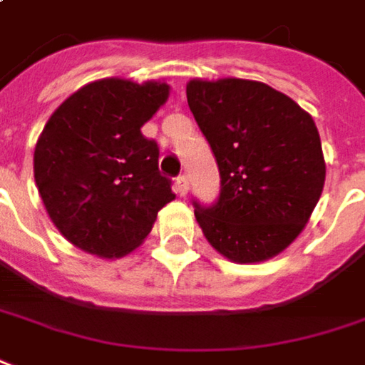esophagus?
I'll return each instance as SVG.
<instances>
[{
  "instance_id": "34e87169",
  "label": "esophagus",
  "mask_w": 365,
  "mask_h": 365,
  "mask_svg": "<svg viewBox=\"0 0 365 365\" xmlns=\"http://www.w3.org/2000/svg\"><path fill=\"white\" fill-rule=\"evenodd\" d=\"M175 188H177V192L180 197H185L188 192V178L182 175V177L177 178V182H175Z\"/></svg>"
}]
</instances>
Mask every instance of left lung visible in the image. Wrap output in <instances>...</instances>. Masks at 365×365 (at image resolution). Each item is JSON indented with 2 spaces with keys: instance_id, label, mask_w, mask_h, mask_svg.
Wrapping results in <instances>:
<instances>
[{
  "instance_id": "left-lung-1",
  "label": "left lung",
  "mask_w": 365,
  "mask_h": 365,
  "mask_svg": "<svg viewBox=\"0 0 365 365\" xmlns=\"http://www.w3.org/2000/svg\"><path fill=\"white\" fill-rule=\"evenodd\" d=\"M187 100L221 173L217 205L195 202L202 235L241 265L279 255L305 229L324 190L314 118L279 90L243 78H192Z\"/></svg>"
}]
</instances>
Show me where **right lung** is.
I'll list each match as a JSON object with an SVG mask.
<instances>
[{
    "label": "right lung",
    "instance_id": "obj_1",
    "mask_svg": "<svg viewBox=\"0 0 365 365\" xmlns=\"http://www.w3.org/2000/svg\"><path fill=\"white\" fill-rule=\"evenodd\" d=\"M170 94L160 80L102 78L66 98L34 150V178L53 227L90 255L118 259L143 245L175 199L143 128Z\"/></svg>",
    "mask_w": 365,
    "mask_h": 365
}]
</instances>
